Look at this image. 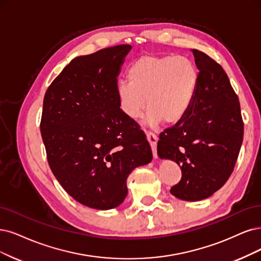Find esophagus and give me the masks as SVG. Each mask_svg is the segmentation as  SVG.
Returning a JSON list of instances; mask_svg holds the SVG:
<instances>
[{"label": "esophagus", "instance_id": "obj_1", "mask_svg": "<svg viewBox=\"0 0 261 261\" xmlns=\"http://www.w3.org/2000/svg\"><path fill=\"white\" fill-rule=\"evenodd\" d=\"M146 138H147V141L150 144L153 158H157L158 157V155H157V141H158L157 136L152 132H146Z\"/></svg>", "mask_w": 261, "mask_h": 261}]
</instances>
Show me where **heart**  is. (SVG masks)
<instances>
[{
	"label": "heart",
	"mask_w": 261,
	"mask_h": 261,
	"mask_svg": "<svg viewBox=\"0 0 261 261\" xmlns=\"http://www.w3.org/2000/svg\"><path fill=\"white\" fill-rule=\"evenodd\" d=\"M129 83H121L117 94L123 112L139 118L147 108V121L156 125L180 121L194 101L198 85L197 65L186 57L142 55L128 67ZM148 102H146V99Z\"/></svg>",
	"instance_id": "b5f03b06"
}]
</instances>
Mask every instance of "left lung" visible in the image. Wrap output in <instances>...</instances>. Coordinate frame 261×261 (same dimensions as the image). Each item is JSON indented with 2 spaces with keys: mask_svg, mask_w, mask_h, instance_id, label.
<instances>
[{
  "mask_svg": "<svg viewBox=\"0 0 261 261\" xmlns=\"http://www.w3.org/2000/svg\"><path fill=\"white\" fill-rule=\"evenodd\" d=\"M199 70L197 93L189 111L160 133L157 152L175 161L181 178L171 194L185 201L208 198L232 173L243 142L240 102L226 72L206 54L192 49Z\"/></svg>",
  "mask_w": 261,
  "mask_h": 261,
  "instance_id": "obj_1",
  "label": "left lung"
}]
</instances>
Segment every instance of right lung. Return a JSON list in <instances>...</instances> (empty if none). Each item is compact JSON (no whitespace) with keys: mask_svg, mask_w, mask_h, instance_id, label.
<instances>
[{"mask_svg":"<svg viewBox=\"0 0 261 261\" xmlns=\"http://www.w3.org/2000/svg\"><path fill=\"white\" fill-rule=\"evenodd\" d=\"M130 45L76 57L48 87L41 133L57 180L73 199L111 210L127 197V178L152 152L139 123L120 109L117 77Z\"/></svg>","mask_w":261,"mask_h":261,"instance_id":"1","label":"right lung"}]
</instances>
